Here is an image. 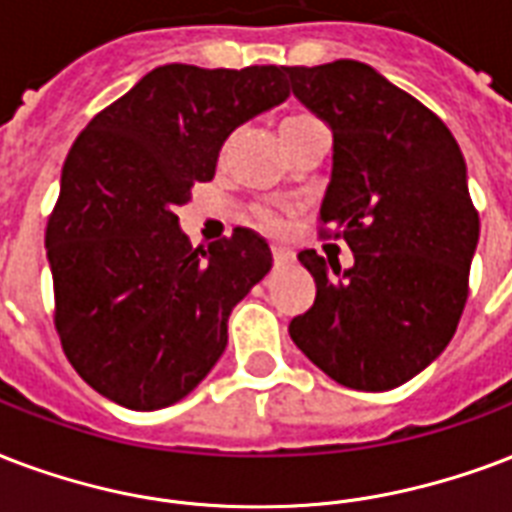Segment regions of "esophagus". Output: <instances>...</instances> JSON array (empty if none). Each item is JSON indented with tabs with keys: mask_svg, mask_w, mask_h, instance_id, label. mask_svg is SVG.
<instances>
[{
	"mask_svg": "<svg viewBox=\"0 0 512 512\" xmlns=\"http://www.w3.org/2000/svg\"><path fill=\"white\" fill-rule=\"evenodd\" d=\"M273 263H276V268H287V265H292V252H290V249L273 247Z\"/></svg>",
	"mask_w": 512,
	"mask_h": 512,
	"instance_id": "34e87169",
	"label": "esophagus"
}]
</instances>
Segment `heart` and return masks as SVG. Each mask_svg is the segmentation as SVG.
I'll list each match as a JSON object with an SVG mask.
<instances>
[{"label": "heart", "mask_w": 512, "mask_h": 512, "mask_svg": "<svg viewBox=\"0 0 512 512\" xmlns=\"http://www.w3.org/2000/svg\"><path fill=\"white\" fill-rule=\"evenodd\" d=\"M308 123H314V117L308 115H287L282 120V126H279V131H292V128H300V126H308ZM260 220L268 225V228H276V220H273L271 214H260Z\"/></svg>", "instance_id": "obj_1"}]
</instances>
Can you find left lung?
<instances>
[{
    "label": "left lung",
    "instance_id": "1",
    "mask_svg": "<svg viewBox=\"0 0 512 512\" xmlns=\"http://www.w3.org/2000/svg\"><path fill=\"white\" fill-rule=\"evenodd\" d=\"M284 77L333 131L319 220L354 252L346 271L300 252L317 298L290 338L338 384L395 389L438 360L467 303L481 233L467 163L446 123L373 66L343 58Z\"/></svg>",
    "mask_w": 512,
    "mask_h": 512
}]
</instances>
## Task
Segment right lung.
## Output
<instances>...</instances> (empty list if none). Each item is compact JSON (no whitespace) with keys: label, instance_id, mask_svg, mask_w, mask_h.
I'll return each mask as SVG.
<instances>
[{"label":"right lung","instance_id":"1","mask_svg":"<svg viewBox=\"0 0 512 512\" xmlns=\"http://www.w3.org/2000/svg\"><path fill=\"white\" fill-rule=\"evenodd\" d=\"M290 96L284 66L166 64L93 117L61 171L45 247L72 368L131 411L179 403L228 346L273 255L249 228L193 249L177 209L225 139Z\"/></svg>","mask_w":512,"mask_h":512}]
</instances>
